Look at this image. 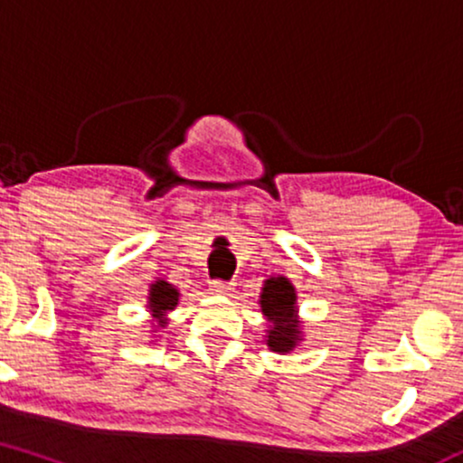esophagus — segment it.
I'll list each match as a JSON object with an SVG mask.
<instances>
[{
    "mask_svg": "<svg viewBox=\"0 0 463 463\" xmlns=\"http://www.w3.org/2000/svg\"><path fill=\"white\" fill-rule=\"evenodd\" d=\"M211 291L220 296H228L232 291V283H226V280H213V283H211Z\"/></svg>",
    "mask_w": 463,
    "mask_h": 463,
    "instance_id": "34e87169",
    "label": "esophagus"
}]
</instances>
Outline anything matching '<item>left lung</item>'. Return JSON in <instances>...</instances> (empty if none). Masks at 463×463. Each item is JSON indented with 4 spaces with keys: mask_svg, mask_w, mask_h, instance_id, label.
Returning <instances> with one entry per match:
<instances>
[{
    "mask_svg": "<svg viewBox=\"0 0 463 463\" xmlns=\"http://www.w3.org/2000/svg\"><path fill=\"white\" fill-rule=\"evenodd\" d=\"M263 316L268 317L269 331L265 335L269 350L274 353H289L300 342L298 309H296V289L285 276H272L263 283L261 296H259Z\"/></svg>",
    "mask_w": 463,
    "mask_h": 463,
    "instance_id": "left-lung-1",
    "label": "left lung"
}]
</instances>
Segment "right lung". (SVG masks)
<instances>
[{
    "label": "right lung",
    "mask_w": 463,
    "mask_h": 463,
    "mask_svg": "<svg viewBox=\"0 0 463 463\" xmlns=\"http://www.w3.org/2000/svg\"><path fill=\"white\" fill-rule=\"evenodd\" d=\"M178 289L174 285H169L167 280H154L150 285V296H147V307H150L152 317L158 322V326H165V316L167 311L176 309L178 305Z\"/></svg>",
    "instance_id": "right-lung-1"
}]
</instances>
